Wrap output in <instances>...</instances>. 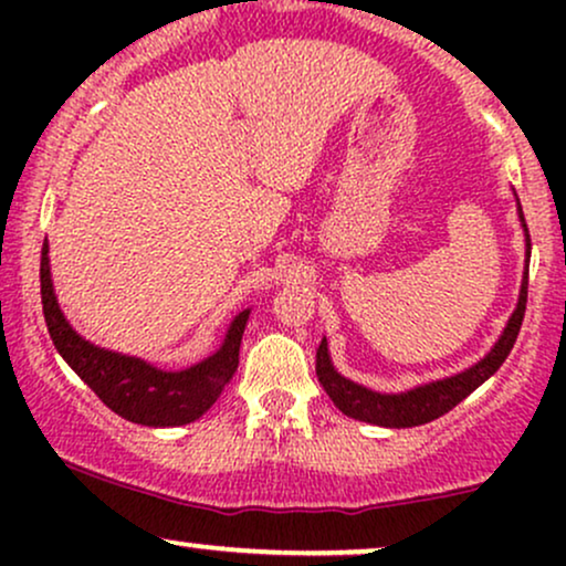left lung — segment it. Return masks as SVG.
Returning <instances> with one entry per match:
<instances>
[{
	"label": "left lung",
	"instance_id": "1",
	"mask_svg": "<svg viewBox=\"0 0 566 566\" xmlns=\"http://www.w3.org/2000/svg\"><path fill=\"white\" fill-rule=\"evenodd\" d=\"M518 218H522L524 237H527V263H530L532 242H530L527 223H524L522 205H518ZM527 279H530V265L524 269L516 311H513L509 324H505L503 335L497 337V343L492 346L490 354H486L482 361H476V365L465 369V373H458L444 380L426 382V386H418L405 394H378L373 391V388H365L359 386V382L343 378V375L333 367V361H329L327 340H322L319 350H316V378H319L329 399L335 401V407L340 409L343 415H348V418L361 420V423H373L382 428H412V426L431 423V420H437L444 412H450L452 407H458L471 391H476V388L482 386L486 378H492V375L500 369V365L509 359L513 343H516L518 329H522L524 308H527Z\"/></svg>",
	"mask_w": 566,
	"mask_h": 566
}]
</instances>
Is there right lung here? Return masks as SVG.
I'll return each mask as SVG.
<instances>
[{
  "instance_id": "1",
  "label": "right lung",
  "mask_w": 566,
  "mask_h": 566,
  "mask_svg": "<svg viewBox=\"0 0 566 566\" xmlns=\"http://www.w3.org/2000/svg\"><path fill=\"white\" fill-rule=\"evenodd\" d=\"M39 282H42V311L48 322L57 354L69 361L80 378L87 382L108 409L140 426H186L199 420L218 401L223 388L229 386L239 367V346L250 319V311H242L231 322L220 346L210 359L199 365L167 373L135 356H122L114 350L97 348L71 329L66 316L61 314L55 301L53 279H50L48 242L42 247V265H39Z\"/></svg>"
}]
</instances>
